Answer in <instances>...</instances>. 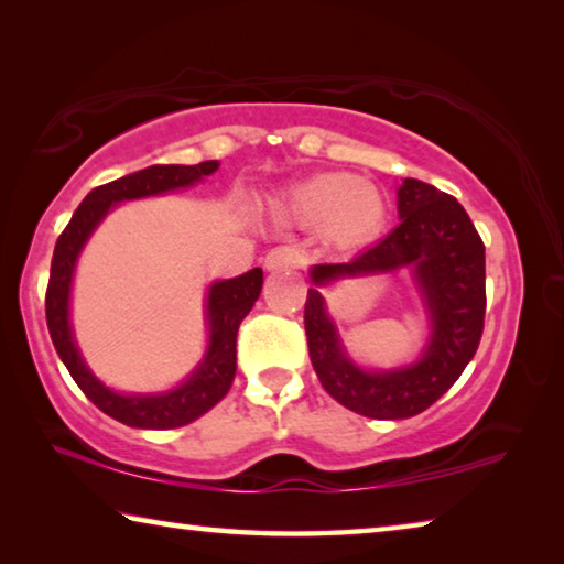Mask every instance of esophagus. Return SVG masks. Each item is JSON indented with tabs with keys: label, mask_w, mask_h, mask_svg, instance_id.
<instances>
[{
	"label": "esophagus",
	"mask_w": 564,
	"mask_h": 564,
	"mask_svg": "<svg viewBox=\"0 0 564 564\" xmlns=\"http://www.w3.org/2000/svg\"><path fill=\"white\" fill-rule=\"evenodd\" d=\"M265 271H295L303 265V253L295 246H275L263 259Z\"/></svg>",
	"instance_id": "esophagus-1"
}]
</instances>
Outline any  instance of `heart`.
<instances>
[{
    "label": "heart",
    "mask_w": 564,
    "mask_h": 564,
    "mask_svg": "<svg viewBox=\"0 0 564 564\" xmlns=\"http://www.w3.org/2000/svg\"><path fill=\"white\" fill-rule=\"evenodd\" d=\"M279 212L299 226H316L328 246L352 248L368 243L383 228L386 198L370 181L330 171L291 186Z\"/></svg>",
    "instance_id": "1"
}]
</instances>
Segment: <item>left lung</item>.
I'll return each mask as SVG.
<instances>
[{
	"label": "left lung",
	"mask_w": 564,
	"mask_h": 564,
	"mask_svg": "<svg viewBox=\"0 0 564 564\" xmlns=\"http://www.w3.org/2000/svg\"><path fill=\"white\" fill-rule=\"evenodd\" d=\"M398 214L393 231L356 259L311 265L313 289L303 311L321 386L352 413L376 420L413 417L447 393L480 346L485 323V246L465 208L445 191L405 178L398 188ZM398 268L414 275L432 336L410 367L366 371L347 356L319 289Z\"/></svg>",
	"instance_id": "8db88e82"
}]
</instances>
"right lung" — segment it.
<instances>
[{"mask_svg": "<svg viewBox=\"0 0 564 564\" xmlns=\"http://www.w3.org/2000/svg\"><path fill=\"white\" fill-rule=\"evenodd\" d=\"M218 169V161H202L196 166H149L137 174L121 176L109 184L91 188L87 198L76 208L72 221L54 246L50 285H46V326L56 352L69 370L74 383L84 390L94 405L111 415L119 423L141 431H171L194 423L196 417L208 413L221 400L236 376V336L241 321L259 301L263 271L253 269L243 275L228 281H216L208 285L206 293V326L208 346L202 362L184 383L166 390V393H119L104 386L84 362L79 348H76L72 321H69V299L74 269L79 261L82 248L87 246L104 216L113 206L133 198L161 196L169 191L194 186Z\"/></svg>", "mask_w": 564, "mask_h": 564, "instance_id": "right-lung-1", "label": "right lung"}]
</instances>
